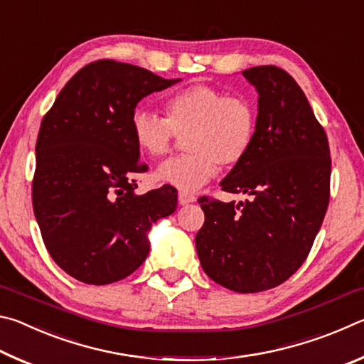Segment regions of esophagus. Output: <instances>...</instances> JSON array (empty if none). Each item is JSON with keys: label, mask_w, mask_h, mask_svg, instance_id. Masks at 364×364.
Wrapping results in <instances>:
<instances>
[{"label": "esophagus", "mask_w": 364, "mask_h": 364, "mask_svg": "<svg viewBox=\"0 0 364 364\" xmlns=\"http://www.w3.org/2000/svg\"><path fill=\"white\" fill-rule=\"evenodd\" d=\"M178 202H180L181 205L191 204V202H196V196L188 193V191H180V193H178Z\"/></svg>", "instance_id": "34e87169"}]
</instances>
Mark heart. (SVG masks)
I'll list each match as a JSON object with an SVG mask.
<instances>
[{"label": "heart", "instance_id": "obj_1", "mask_svg": "<svg viewBox=\"0 0 364 364\" xmlns=\"http://www.w3.org/2000/svg\"><path fill=\"white\" fill-rule=\"evenodd\" d=\"M165 117L134 110L132 138L141 152L164 157L184 138L186 156L160 164L156 180L178 189L194 191L210 181L218 170L232 168L250 152L257 136V110L249 100L228 96L207 85H194L165 101Z\"/></svg>", "mask_w": 364, "mask_h": 364}]
</instances>
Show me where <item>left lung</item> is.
<instances>
[{
  "instance_id": "left-lung-1",
  "label": "left lung",
  "mask_w": 364,
  "mask_h": 364,
  "mask_svg": "<svg viewBox=\"0 0 364 364\" xmlns=\"http://www.w3.org/2000/svg\"><path fill=\"white\" fill-rule=\"evenodd\" d=\"M258 93L257 136L220 186L245 202L200 197L196 249L207 276L230 291L279 286L306 260L329 204L331 157L306 96L276 65L242 72Z\"/></svg>"
}]
</instances>
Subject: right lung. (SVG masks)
<instances>
[{
	"instance_id": "right-lung-1",
	"label": "right lung",
	"mask_w": 364,
	"mask_h": 364,
	"mask_svg": "<svg viewBox=\"0 0 364 364\" xmlns=\"http://www.w3.org/2000/svg\"><path fill=\"white\" fill-rule=\"evenodd\" d=\"M180 82L143 67L96 60L60 90L43 117L32 184L35 218L49 255L72 278L104 286L138 269L151 226L176 210L170 184L136 194L147 165L130 132L138 102Z\"/></svg>"
}]
</instances>
